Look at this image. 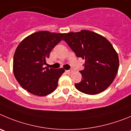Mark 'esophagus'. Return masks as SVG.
<instances>
[{
	"label": "esophagus",
	"instance_id": "esophagus-1",
	"mask_svg": "<svg viewBox=\"0 0 131 131\" xmlns=\"http://www.w3.org/2000/svg\"><path fill=\"white\" fill-rule=\"evenodd\" d=\"M66 72H67L68 74H71V73L73 72V70H67Z\"/></svg>",
	"mask_w": 131,
	"mask_h": 131
}]
</instances>
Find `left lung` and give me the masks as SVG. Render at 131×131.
Listing matches in <instances>:
<instances>
[{
    "label": "left lung",
    "mask_w": 131,
    "mask_h": 131,
    "mask_svg": "<svg viewBox=\"0 0 131 131\" xmlns=\"http://www.w3.org/2000/svg\"><path fill=\"white\" fill-rule=\"evenodd\" d=\"M63 40L77 57L85 60L82 80L75 84L79 91L89 95L105 90L114 81L119 68V57L105 37L89 30L66 34Z\"/></svg>",
    "instance_id": "left-lung-1"
}]
</instances>
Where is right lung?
Masks as SVG:
<instances>
[{
  "instance_id": "right-lung-1",
  "label": "right lung",
  "mask_w": 131,
  "mask_h": 131,
  "mask_svg": "<svg viewBox=\"0 0 131 131\" xmlns=\"http://www.w3.org/2000/svg\"><path fill=\"white\" fill-rule=\"evenodd\" d=\"M64 34L37 31L24 38L16 48L13 63L15 78L31 94L47 96L57 88L64 70L43 66L52 49L61 41Z\"/></svg>"
}]
</instances>
